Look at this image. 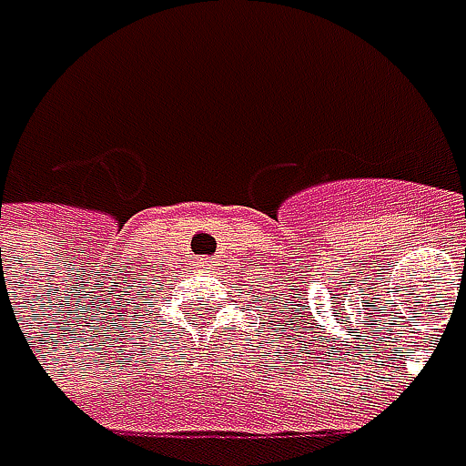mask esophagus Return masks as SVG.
Masks as SVG:
<instances>
[{
  "mask_svg": "<svg viewBox=\"0 0 466 466\" xmlns=\"http://www.w3.org/2000/svg\"><path fill=\"white\" fill-rule=\"evenodd\" d=\"M197 264H199L202 269H212V267H215V259H212V257H199Z\"/></svg>",
  "mask_w": 466,
  "mask_h": 466,
  "instance_id": "esophagus-1",
  "label": "esophagus"
}]
</instances>
